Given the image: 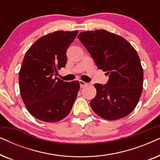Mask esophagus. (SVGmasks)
<instances>
[{"instance_id":"34e87169","label":"esophagus","mask_w":160,"mask_h":160,"mask_svg":"<svg viewBox=\"0 0 160 160\" xmlns=\"http://www.w3.org/2000/svg\"><path fill=\"white\" fill-rule=\"evenodd\" d=\"M79 84H80V87L82 88V87L87 86V85L88 84H87V83H86V82H83V81H82V80H79Z\"/></svg>"}]
</instances>
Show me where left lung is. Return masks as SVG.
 I'll return each mask as SVG.
<instances>
[{"label":"left lung","mask_w":160,"mask_h":160,"mask_svg":"<svg viewBox=\"0 0 160 160\" xmlns=\"http://www.w3.org/2000/svg\"><path fill=\"white\" fill-rule=\"evenodd\" d=\"M78 38L98 69L109 77L106 84H94L97 95L90 102L94 112L107 120L130 114L143 89V71L137 52L122 36L107 30L82 32Z\"/></svg>","instance_id":"obj_1"}]
</instances>
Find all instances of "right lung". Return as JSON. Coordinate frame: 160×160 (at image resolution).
I'll list each match as a JSON object with an SVG mask.
<instances>
[{"label":"right lung","mask_w":160,"mask_h":160,"mask_svg":"<svg viewBox=\"0 0 160 160\" xmlns=\"http://www.w3.org/2000/svg\"><path fill=\"white\" fill-rule=\"evenodd\" d=\"M77 34L78 30L49 33L26 52L19 71V90L28 111L36 119L59 122L73 107L79 82H64L56 73L66 65V51Z\"/></svg>","instance_id":"right-lung-1"}]
</instances>
